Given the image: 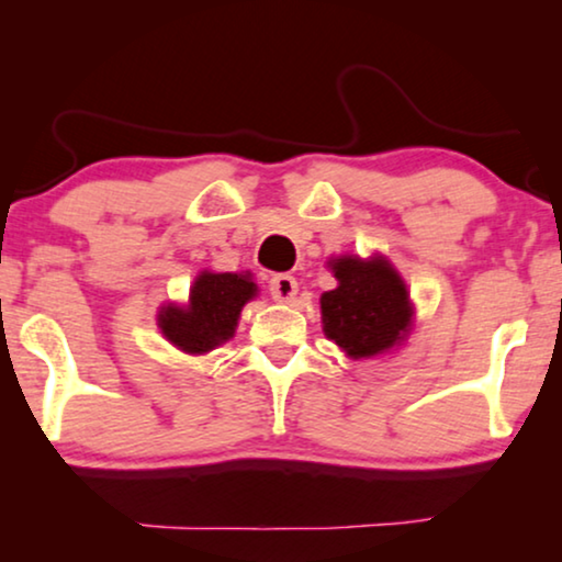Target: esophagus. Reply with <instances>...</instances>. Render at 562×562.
Listing matches in <instances>:
<instances>
[{
  "label": "esophagus",
  "instance_id": "1",
  "mask_svg": "<svg viewBox=\"0 0 562 562\" xmlns=\"http://www.w3.org/2000/svg\"><path fill=\"white\" fill-rule=\"evenodd\" d=\"M268 291H271V296L276 302L281 304H291L296 299V279L289 273H279V276H271V281H268Z\"/></svg>",
  "mask_w": 562,
  "mask_h": 562
}]
</instances>
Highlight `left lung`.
Listing matches in <instances>:
<instances>
[{
  "mask_svg": "<svg viewBox=\"0 0 562 562\" xmlns=\"http://www.w3.org/2000/svg\"><path fill=\"white\" fill-rule=\"evenodd\" d=\"M327 268L337 279V286L319 299L327 340L350 360L386 356L406 342L414 304L402 273L386 256H337L327 260Z\"/></svg>",
  "mask_w": 562,
  "mask_h": 562,
  "instance_id": "obj_1",
  "label": "left lung"
}]
</instances>
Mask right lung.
<instances>
[{"mask_svg":"<svg viewBox=\"0 0 562 562\" xmlns=\"http://www.w3.org/2000/svg\"><path fill=\"white\" fill-rule=\"evenodd\" d=\"M258 296V283L245 273L199 271L187 304H160L158 329L176 350L206 356L235 335L243 306Z\"/></svg>","mask_w":562,"mask_h":562,"instance_id":"obj_1","label":"right lung"}]
</instances>
